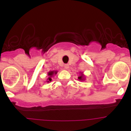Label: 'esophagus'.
I'll use <instances>...</instances> for the list:
<instances>
[{
  "instance_id": "34e87169",
  "label": "esophagus",
  "mask_w": 131,
  "mask_h": 131,
  "mask_svg": "<svg viewBox=\"0 0 131 131\" xmlns=\"http://www.w3.org/2000/svg\"><path fill=\"white\" fill-rule=\"evenodd\" d=\"M64 68H65V69L68 70V68H69V64H65L64 65Z\"/></svg>"
}]
</instances>
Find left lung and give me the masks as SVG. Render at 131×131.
I'll return each instance as SVG.
<instances>
[{
	"mask_svg": "<svg viewBox=\"0 0 131 131\" xmlns=\"http://www.w3.org/2000/svg\"><path fill=\"white\" fill-rule=\"evenodd\" d=\"M78 79L80 80H83V75H80V76H79V77H78Z\"/></svg>",
	"mask_w": 131,
	"mask_h": 131,
	"instance_id": "left-lung-1",
	"label": "left lung"
}]
</instances>
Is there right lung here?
Returning <instances> with one entry per match:
<instances>
[{
	"label": "right lung",
	"instance_id": "add662e5",
	"mask_svg": "<svg viewBox=\"0 0 131 131\" xmlns=\"http://www.w3.org/2000/svg\"><path fill=\"white\" fill-rule=\"evenodd\" d=\"M57 73V72H56V71H52V72H49L48 73V75L49 76V77L48 78V82H49V81H51V80H52V79H51V77L52 76V75H54V74H56Z\"/></svg>",
	"mask_w": 131,
	"mask_h": 131
}]
</instances>
